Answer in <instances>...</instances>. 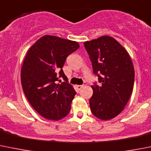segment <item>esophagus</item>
Returning <instances> with one entry per match:
<instances>
[{
  "mask_svg": "<svg viewBox=\"0 0 151 151\" xmlns=\"http://www.w3.org/2000/svg\"><path fill=\"white\" fill-rule=\"evenodd\" d=\"M83 87V85H79V86H77V88L78 89V91H80Z\"/></svg>",
  "mask_w": 151,
  "mask_h": 151,
  "instance_id": "34e87169",
  "label": "esophagus"
}]
</instances>
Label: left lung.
Wrapping results in <instances>:
<instances>
[{
    "label": "left lung",
    "instance_id": "obj_1",
    "mask_svg": "<svg viewBox=\"0 0 151 151\" xmlns=\"http://www.w3.org/2000/svg\"><path fill=\"white\" fill-rule=\"evenodd\" d=\"M92 63L98 86H91L89 99L92 114L98 119L116 117L128 103L134 83V68L125 48L110 36H102L84 43Z\"/></svg>",
    "mask_w": 151,
    "mask_h": 151
}]
</instances>
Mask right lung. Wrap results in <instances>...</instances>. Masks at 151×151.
<instances>
[{"label":"right lung","mask_w":151,"mask_h":151,"mask_svg":"<svg viewBox=\"0 0 151 151\" xmlns=\"http://www.w3.org/2000/svg\"><path fill=\"white\" fill-rule=\"evenodd\" d=\"M79 47L77 42L45 35L25 57L20 71L23 92L34 109L46 119L60 120L71 110L76 91L63 67L67 57Z\"/></svg>","instance_id":"add662e5"}]
</instances>
